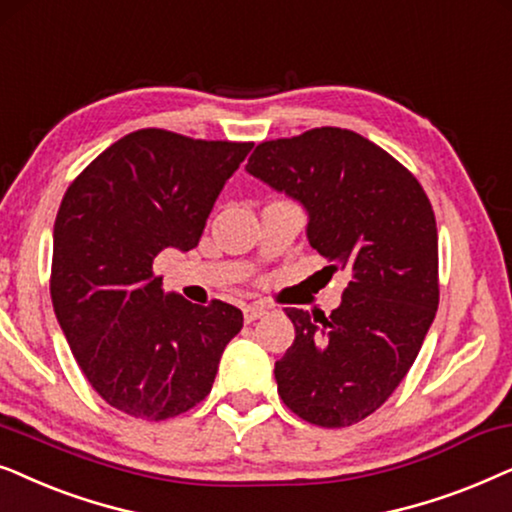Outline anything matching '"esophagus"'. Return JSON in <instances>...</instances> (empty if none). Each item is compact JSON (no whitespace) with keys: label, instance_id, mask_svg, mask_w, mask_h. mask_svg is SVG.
Returning a JSON list of instances; mask_svg holds the SVG:
<instances>
[{"label":"esophagus","instance_id":"1","mask_svg":"<svg viewBox=\"0 0 512 512\" xmlns=\"http://www.w3.org/2000/svg\"><path fill=\"white\" fill-rule=\"evenodd\" d=\"M264 313H267V309H264V306H260V304H248V306H243V318H245V323H252V320L262 318Z\"/></svg>","mask_w":512,"mask_h":512}]
</instances>
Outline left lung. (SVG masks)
Instances as JSON below:
<instances>
[{
	"label": "left lung",
	"instance_id": "obj_1",
	"mask_svg": "<svg viewBox=\"0 0 512 512\" xmlns=\"http://www.w3.org/2000/svg\"><path fill=\"white\" fill-rule=\"evenodd\" d=\"M245 170L302 203L311 248L351 276L327 318L285 309L295 342L274 367L278 393L309 424H358L405 379L438 311L431 201L410 170L346 128L262 142Z\"/></svg>",
	"mask_w": 512,
	"mask_h": 512
}]
</instances>
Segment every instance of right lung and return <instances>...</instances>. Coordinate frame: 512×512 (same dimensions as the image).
I'll list each match as a JSON object with an SVG mask.
<instances>
[{
  "mask_svg": "<svg viewBox=\"0 0 512 512\" xmlns=\"http://www.w3.org/2000/svg\"><path fill=\"white\" fill-rule=\"evenodd\" d=\"M252 142L142 128L67 187L53 227L51 299L67 344L105 403L163 421L210 393L243 327L236 306L163 292L161 250H192Z\"/></svg>",
  "mask_w": 512,
  "mask_h": 512,
  "instance_id": "add662e5",
  "label": "right lung"
}]
</instances>
